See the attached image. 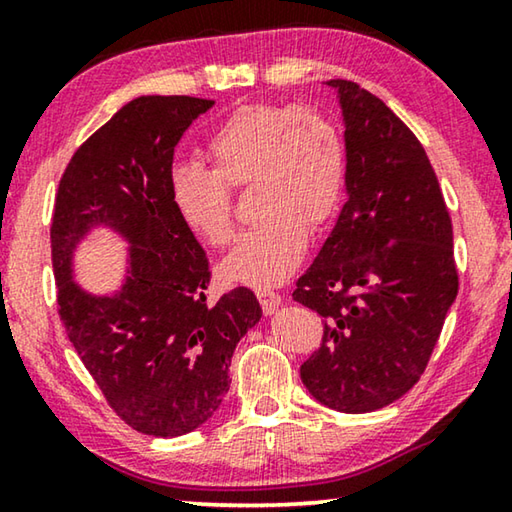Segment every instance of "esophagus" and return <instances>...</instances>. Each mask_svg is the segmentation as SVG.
<instances>
[{"label":"esophagus","instance_id":"obj_1","mask_svg":"<svg viewBox=\"0 0 512 512\" xmlns=\"http://www.w3.org/2000/svg\"><path fill=\"white\" fill-rule=\"evenodd\" d=\"M257 298H259V302H262L264 314H268V316L275 314V311L282 307V296H280V293L271 291V289H259Z\"/></svg>","mask_w":512,"mask_h":512}]
</instances>
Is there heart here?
<instances>
[{"label": "heart", "mask_w": 512, "mask_h": 512, "mask_svg": "<svg viewBox=\"0 0 512 512\" xmlns=\"http://www.w3.org/2000/svg\"><path fill=\"white\" fill-rule=\"evenodd\" d=\"M214 169L180 162L169 173V194L180 221L207 246L223 248L235 235L229 185H253L259 219L241 232L223 259L228 282L266 289L296 271L309 244V225L332 219L345 183L339 128L314 108L248 103L225 117L205 144Z\"/></svg>", "instance_id": "b5f03b06"}]
</instances>
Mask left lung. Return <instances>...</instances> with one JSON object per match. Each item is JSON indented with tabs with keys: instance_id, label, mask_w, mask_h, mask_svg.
Returning a JSON list of instances; mask_svg holds the SVG:
<instances>
[{
	"instance_id": "left-lung-1",
	"label": "left lung",
	"mask_w": 512,
	"mask_h": 512,
	"mask_svg": "<svg viewBox=\"0 0 512 512\" xmlns=\"http://www.w3.org/2000/svg\"><path fill=\"white\" fill-rule=\"evenodd\" d=\"M325 83L343 117L348 201L293 291L325 318L300 379L327 409L368 413L427 368L458 293L454 232L418 137L357 83Z\"/></svg>"
}]
</instances>
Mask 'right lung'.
<instances>
[{
    "mask_svg": "<svg viewBox=\"0 0 512 512\" xmlns=\"http://www.w3.org/2000/svg\"><path fill=\"white\" fill-rule=\"evenodd\" d=\"M214 106L196 97H137L85 142L60 178L51 259L67 339L128 427L176 438L205 424L230 388L237 343L262 318L246 287L207 305L203 246L169 194L173 149ZM127 244L117 288L75 282V253L94 231Z\"/></svg>",
    "mask_w": 512,
    "mask_h": 512,
    "instance_id": "obj_1",
    "label": "right lung"
}]
</instances>
